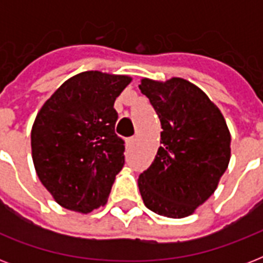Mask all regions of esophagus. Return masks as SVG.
Segmentation results:
<instances>
[{"mask_svg":"<svg viewBox=\"0 0 263 263\" xmlns=\"http://www.w3.org/2000/svg\"><path fill=\"white\" fill-rule=\"evenodd\" d=\"M135 142H136V136H131V138L127 140V144L129 146V147H132V146L135 144Z\"/></svg>","mask_w":263,"mask_h":263,"instance_id":"34e87169","label":"esophagus"}]
</instances>
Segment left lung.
<instances>
[{
    "instance_id": "left-lung-1",
    "label": "left lung",
    "mask_w": 263,
    "mask_h": 263,
    "mask_svg": "<svg viewBox=\"0 0 263 263\" xmlns=\"http://www.w3.org/2000/svg\"><path fill=\"white\" fill-rule=\"evenodd\" d=\"M161 121V146L138 179L146 208L187 217L216 191L231 158V135L218 107L203 91L173 78L139 86Z\"/></svg>"
}]
</instances>
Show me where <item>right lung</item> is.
I'll use <instances>...</instances> for the list:
<instances>
[{
	"mask_svg": "<svg viewBox=\"0 0 263 263\" xmlns=\"http://www.w3.org/2000/svg\"><path fill=\"white\" fill-rule=\"evenodd\" d=\"M129 82L128 76L82 72L39 110L31 131L35 171L63 208L90 213L106 203L125 162L113 105Z\"/></svg>",
	"mask_w": 263,
	"mask_h": 263,
	"instance_id": "right-lung-1",
	"label": "right lung"
}]
</instances>
